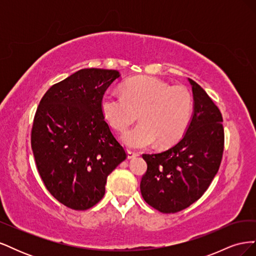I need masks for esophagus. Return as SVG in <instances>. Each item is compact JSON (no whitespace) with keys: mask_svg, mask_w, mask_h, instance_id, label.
I'll list each match as a JSON object with an SVG mask.
<instances>
[{"mask_svg":"<svg viewBox=\"0 0 256 256\" xmlns=\"http://www.w3.org/2000/svg\"><path fill=\"white\" fill-rule=\"evenodd\" d=\"M138 154L136 152H132V150H128L127 152V158L128 159H132V158L138 157Z\"/></svg>","mask_w":256,"mask_h":256,"instance_id":"34e87169","label":"esophagus"}]
</instances>
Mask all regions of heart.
Returning a JSON list of instances; mask_svg holds the SVG:
<instances>
[{"label":"heart","mask_w":256,"mask_h":256,"mask_svg":"<svg viewBox=\"0 0 256 256\" xmlns=\"http://www.w3.org/2000/svg\"><path fill=\"white\" fill-rule=\"evenodd\" d=\"M122 94L108 92L100 104L104 120L118 131H125L138 118L141 122L128 130L122 141L132 148H143L156 141L160 146L176 142L191 118L193 102L182 85H172L156 76H142L122 84Z\"/></svg>","instance_id":"heart-1"}]
</instances>
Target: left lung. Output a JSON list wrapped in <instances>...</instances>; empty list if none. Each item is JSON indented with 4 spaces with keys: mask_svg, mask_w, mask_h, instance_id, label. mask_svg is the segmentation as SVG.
I'll return each instance as SVG.
<instances>
[{
    "mask_svg": "<svg viewBox=\"0 0 256 256\" xmlns=\"http://www.w3.org/2000/svg\"><path fill=\"white\" fill-rule=\"evenodd\" d=\"M192 86L193 114L182 140L166 152L143 154L147 171L140 189L145 202L164 214L189 207L218 172L224 148L222 114L200 85Z\"/></svg>",
    "mask_w": 256,
    "mask_h": 256,
    "instance_id": "left-lung-1",
    "label": "left lung"
}]
</instances>
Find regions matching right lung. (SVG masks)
Masks as SVG:
<instances>
[{
  "mask_svg": "<svg viewBox=\"0 0 256 256\" xmlns=\"http://www.w3.org/2000/svg\"><path fill=\"white\" fill-rule=\"evenodd\" d=\"M118 70L86 68L47 90L34 118L30 145L46 188L60 203L86 210L104 196L106 178L127 154L100 104Z\"/></svg>",
  "mask_w": 256,
  "mask_h": 256,
  "instance_id": "right-lung-1",
  "label": "right lung"
}]
</instances>
